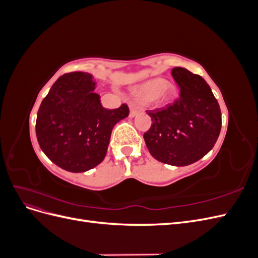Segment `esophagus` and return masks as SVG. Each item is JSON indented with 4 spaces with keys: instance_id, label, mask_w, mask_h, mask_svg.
<instances>
[{
    "instance_id": "1",
    "label": "esophagus",
    "mask_w": 258,
    "mask_h": 258,
    "mask_svg": "<svg viewBox=\"0 0 258 258\" xmlns=\"http://www.w3.org/2000/svg\"><path fill=\"white\" fill-rule=\"evenodd\" d=\"M140 112H141V107H139L136 104H131L130 105V113H129V117L130 118H134L135 116H137Z\"/></svg>"
}]
</instances>
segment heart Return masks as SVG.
<instances>
[{"instance_id":"1","label":"heart","mask_w":258,"mask_h":258,"mask_svg":"<svg viewBox=\"0 0 258 258\" xmlns=\"http://www.w3.org/2000/svg\"><path fill=\"white\" fill-rule=\"evenodd\" d=\"M137 92L144 100L163 101L171 95V86L161 79H153L140 85Z\"/></svg>"}]
</instances>
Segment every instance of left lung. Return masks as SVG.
Segmentation results:
<instances>
[{"mask_svg": "<svg viewBox=\"0 0 258 258\" xmlns=\"http://www.w3.org/2000/svg\"><path fill=\"white\" fill-rule=\"evenodd\" d=\"M179 97L166 107L147 111L152 126L144 141L155 159L183 167L212 150L222 128V113L207 82L184 68L171 71Z\"/></svg>", "mask_w": 258, "mask_h": 258, "instance_id": "obj_1", "label": "left lung"}]
</instances>
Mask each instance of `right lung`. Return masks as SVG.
<instances>
[{
    "mask_svg": "<svg viewBox=\"0 0 258 258\" xmlns=\"http://www.w3.org/2000/svg\"><path fill=\"white\" fill-rule=\"evenodd\" d=\"M95 88L90 73L64 74L38 108V144L53 163L70 172H85L103 161L114 126L129 115L127 104L103 107Z\"/></svg>",
    "mask_w": 258,
    "mask_h": 258,
    "instance_id": "add662e5",
    "label": "right lung"
}]
</instances>
